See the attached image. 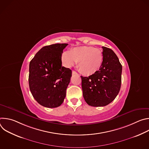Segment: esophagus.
Returning <instances> with one entry per match:
<instances>
[{
  "mask_svg": "<svg viewBox=\"0 0 149 149\" xmlns=\"http://www.w3.org/2000/svg\"><path fill=\"white\" fill-rule=\"evenodd\" d=\"M72 75H74V74H77V72H75V71H72Z\"/></svg>",
  "mask_w": 149,
  "mask_h": 149,
  "instance_id": "34e87169",
  "label": "esophagus"
}]
</instances>
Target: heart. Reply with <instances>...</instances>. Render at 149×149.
Instances as JSON below:
<instances>
[{
  "label": "heart",
  "mask_w": 149,
  "mask_h": 149,
  "mask_svg": "<svg viewBox=\"0 0 149 149\" xmlns=\"http://www.w3.org/2000/svg\"><path fill=\"white\" fill-rule=\"evenodd\" d=\"M62 60L66 67H71L78 62L80 72L86 75L96 73L100 69L103 62L102 51L93 47H79L64 52Z\"/></svg>",
  "instance_id": "1"
}]
</instances>
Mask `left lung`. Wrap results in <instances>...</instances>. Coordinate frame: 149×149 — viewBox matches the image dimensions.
I'll use <instances>...</instances> for the list:
<instances>
[{
    "label": "left lung",
    "mask_w": 149,
    "mask_h": 149,
    "mask_svg": "<svg viewBox=\"0 0 149 149\" xmlns=\"http://www.w3.org/2000/svg\"><path fill=\"white\" fill-rule=\"evenodd\" d=\"M103 62L100 69L88 77H81L83 97L93 107H103L118 95L121 84L122 65L114 51L102 47Z\"/></svg>",
    "instance_id": "left-lung-1"
}]
</instances>
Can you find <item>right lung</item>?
<instances>
[{"label": "right lung", "instance_id": "add662e5", "mask_svg": "<svg viewBox=\"0 0 149 149\" xmlns=\"http://www.w3.org/2000/svg\"><path fill=\"white\" fill-rule=\"evenodd\" d=\"M67 44L42 48L29 63V85L35 100L48 108L60 106L66 96L72 71L62 67L61 56Z\"/></svg>", "mask_w": 149, "mask_h": 149}]
</instances>
